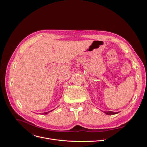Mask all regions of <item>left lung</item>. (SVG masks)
<instances>
[{
  "label": "left lung",
  "mask_w": 147,
  "mask_h": 147,
  "mask_svg": "<svg viewBox=\"0 0 147 147\" xmlns=\"http://www.w3.org/2000/svg\"><path fill=\"white\" fill-rule=\"evenodd\" d=\"M105 113H106L107 115H115L118 113V112H111V111H109V112H103Z\"/></svg>",
  "instance_id": "8db88e82"
}]
</instances>
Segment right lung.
Wrapping results in <instances>:
<instances>
[{
  "instance_id": "1",
  "label": "right lung",
  "mask_w": 147,
  "mask_h": 147,
  "mask_svg": "<svg viewBox=\"0 0 147 147\" xmlns=\"http://www.w3.org/2000/svg\"><path fill=\"white\" fill-rule=\"evenodd\" d=\"M53 111V110H52V111H49V112H45V115H47V114H48L49 112H51V111Z\"/></svg>"
}]
</instances>
